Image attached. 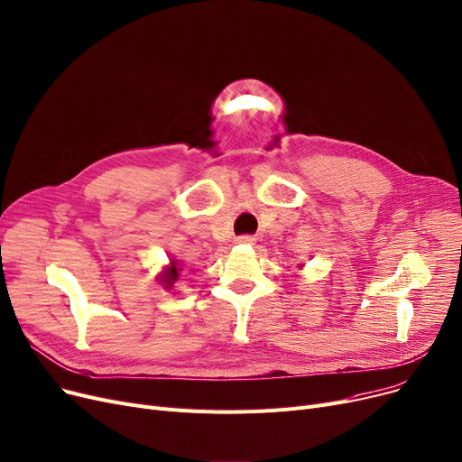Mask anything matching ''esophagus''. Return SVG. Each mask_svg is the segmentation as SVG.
Here are the masks:
<instances>
[{
    "instance_id": "34e87169",
    "label": "esophagus",
    "mask_w": 462,
    "mask_h": 462,
    "mask_svg": "<svg viewBox=\"0 0 462 462\" xmlns=\"http://www.w3.org/2000/svg\"><path fill=\"white\" fill-rule=\"evenodd\" d=\"M236 242L242 244V245H253V244H254V237L249 236V234H245V236H239V237L236 239Z\"/></svg>"
}]
</instances>
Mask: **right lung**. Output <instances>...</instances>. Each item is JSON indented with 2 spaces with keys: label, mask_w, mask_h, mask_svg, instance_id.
I'll return each mask as SVG.
<instances>
[{
  "label": "right lung",
  "mask_w": 462,
  "mask_h": 462,
  "mask_svg": "<svg viewBox=\"0 0 462 462\" xmlns=\"http://www.w3.org/2000/svg\"><path fill=\"white\" fill-rule=\"evenodd\" d=\"M181 272H183V266L179 264L177 260H170V266H168V268H166L162 273L158 275L160 283L164 285V289H168V291H170V289L173 287L175 281L179 279V273H181Z\"/></svg>",
  "instance_id": "right-lung-1"
}]
</instances>
